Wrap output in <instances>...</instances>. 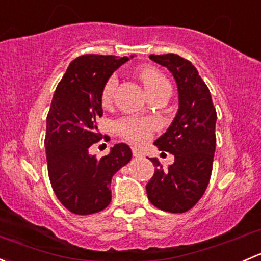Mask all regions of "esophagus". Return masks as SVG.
Listing matches in <instances>:
<instances>
[{
	"label": "esophagus",
	"mask_w": 261,
	"mask_h": 261,
	"mask_svg": "<svg viewBox=\"0 0 261 261\" xmlns=\"http://www.w3.org/2000/svg\"><path fill=\"white\" fill-rule=\"evenodd\" d=\"M131 151H133V155H134V156H135V158L144 156V151L140 149V147H136V146L131 147Z\"/></svg>",
	"instance_id": "esophagus-1"
}]
</instances>
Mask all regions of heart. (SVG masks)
Segmentation results:
<instances>
[{
	"instance_id": "b5f03b06",
	"label": "heart",
	"mask_w": 261,
	"mask_h": 261,
	"mask_svg": "<svg viewBox=\"0 0 261 261\" xmlns=\"http://www.w3.org/2000/svg\"><path fill=\"white\" fill-rule=\"evenodd\" d=\"M139 77L143 82L147 93L151 94L170 88L167 78L154 68H141L139 70ZM117 86V77L111 75L103 84L101 91V103L109 106L114 97V92ZM158 128V122L151 118L140 117H122L115 122V130L120 136L135 144H143L151 138L154 131Z\"/></svg>"
}]
</instances>
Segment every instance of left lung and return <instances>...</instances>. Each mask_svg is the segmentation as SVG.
<instances>
[{
    "label": "left lung",
    "instance_id": "obj_1",
    "mask_svg": "<svg viewBox=\"0 0 261 261\" xmlns=\"http://www.w3.org/2000/svg\"><path fill=\"white\" fill-rule=\"evenodd\" d=\"M149 58L174 75L179 110L167 133L155 141L159 150L174 155V163L164 169L150 159L155 170L146 184L147 198L162 211L183 213L196 206L211 179L217 114L208 87L189 60L177 54Z\"/></svg>",
    "mask_w": 261,
    "mask_h": 261
}]
</instances>
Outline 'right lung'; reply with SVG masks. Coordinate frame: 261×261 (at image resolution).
I'll list each match as a JSON object with an SVG mask.
<instances>
[{
  "label": "right lung",
  "mask_w": 261,
  "mask_h": 261,
  "mask_svg": "<svg viewBox=\"0 0 261 261\" xmlns=\"http://www.w3.org/2000/svg\"><path fill=\"white\" fill-rule=\"evenodd\" d=\"M127 57L86 54L75 58L58 83L46 116L48 174L60 203L74 215H92L111 202V179L131 160L126 144H116L101 159L89 154L98 143L101 91ZM107 135H105V140Z\"/></svg>",
  "instance_id": "add662e5"
}]
</instances>
